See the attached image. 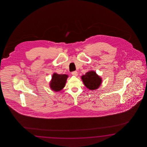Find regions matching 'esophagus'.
Instances as JSON below:
<instances>
[{
	"mask_svg": "<svg viewBox=\"0 0 147 147\" xmlns=\"http://www.w3.org/2000/svg\"><path fill=\"white\" fill-rule=\"evenodd\" d=\"M71 74H72L73 76H78V72L76 71H72V72H71Z\"/></svg>",
	"mask_w": 147,
	"mask_h": 147,
	"instance_id": "obj_1",
	"label": "esophagus"
}]
</instances>
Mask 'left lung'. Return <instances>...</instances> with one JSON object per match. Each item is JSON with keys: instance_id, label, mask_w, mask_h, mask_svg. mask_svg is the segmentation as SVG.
I'll return each instance as SVG.
<instances>
[{"instance_id": "left-lung-1", "label": "left lung", "mask_w": 147, "mask_h": 147, "mask_svg": "<svg viewBox=\"0 0 147 147\" xmlns=\"http://www.w3.org/2000/svg\"><path fill=\"white\" fill-rule=\"evenodd\" d=\"M85 86L90 90L98 89L102 83V79L94 71H89L81 76Z\"/></svg>"}]
</instances>
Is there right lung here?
<instances>
[{
	"instance_id": "obj_1",
	"label": "right lung",
	"mask_w": 147,
	"mask_h": 147,
	"mask_svg": "<svg viewBox=\"0 0 147 147\" xmlns=\"http://www.w3.org/2000/svg\"><path fill=\"white\" fill-rule=\"evenodd\" d=\"M68 76L66 74L54 73L49 84L51 89L54 92H59L63 89L66 84Z\"/></svg>"
}]
</instances>
